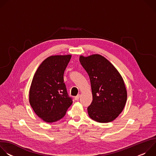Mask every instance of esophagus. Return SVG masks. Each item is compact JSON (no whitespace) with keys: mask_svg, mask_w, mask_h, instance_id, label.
<instances>
[{"mask_svg":"<svg viewBox=\"0 0 156 156\" xmlns=\"http://www.w3.org/2000/svg\"><path fill=\"white\" fill-rule=\"evenodd\" d=\"M80 94H78L75 97V99L76 101H78L79 99H80Z\"/></svg>","mask_w":156,"mask_h":156,"instance_id":"1","label":"esophagus"}]
</instances>
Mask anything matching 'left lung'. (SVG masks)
Here are the masks:
<instances>
[{"instance_id": "1", "label": "left lung", "mask_w": 156, "mask_h": 156, "mask_svg": "<svg viewBox=\"0 0 156 156\" xmlns=\"http://www.w3.org/2000/svg\"><path fill=\"white\" fill-rule=\"evenodd\" d=\"M90 79L93 101L87 107L90 117L99 123L114 120L122 112L127 99L123 80L107 59L99 54L80 57Z\"/></svg>"}]
</instances>
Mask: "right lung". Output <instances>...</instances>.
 <instances>
[{"label":"right lung","instance_id":"1","mask_svg":"<svg viewBox=\"0 0 156 156\" xmlns=\"http://www.w3.org/2000/svg\"><path fill=\"white\" fill-rule=\"evenodd\" d=\"M71 55H53L44 60L36 70L30 87V103L36 114L48 123L63 118L72 104L63 74Z\"/></svg>","mask_w":156,"mask_h":156}]
</instances>
